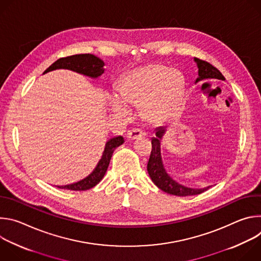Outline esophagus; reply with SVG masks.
Segmentation results:
<instances>
[{
	"instance_id": "34e87169",
	"label": "esophagus",
	"mask_w": 261,
	"mask_h": 261,
	"mask_svg": "<svg viewBox=\"0 0 261 261\" xmlns=\"http://www.w3.org/2000/svg\"><path fill=\"white\" fill-rule=\"evenodd\" d=\"M142 136H143V133L140 129H132V130L128 131V133H127L128 140H135V139H138Z\"/></svg>"
}]
</instances>
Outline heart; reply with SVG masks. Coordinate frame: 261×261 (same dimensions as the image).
I'll list each match as a JSON object with an SVG mask.
<instances>
[{
  "label": "heart",
  "mask_w": 261,
  "mask_h": 261,
  "mask_svg": "<svg viewBox=\"0 0 261 261\" xmlns=\"http://www.w3.org/2000/svg\"><path fill=\"white\" fill-rule=\"evenodd\" d=\"M186 83L181 74L161 64L137 68L123 77L118 86V100H111L116 114L125 106H141L142 117L150 123H160L173 117L181 106Z\"/></svg>",
  "instance_id": "b5f03b06"
}]
</instances>
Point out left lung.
I'll list each match as a JSON object with an SVG mask.
<instances>
[{"mask_svg": "<svg viewBox=\"0 0 261 261\" xmlns=\"http://www.w3.org/2000/svg\"><path fill=\"white\" fill-rule=\"evenodd\" d=\"M194 62L197 64L198 68V77L195 81V84L204 80H221L225 81V77L222 75V73L208 62L202 61L200 59L194 58ZM165 133V127H158L155 130L156 136L152 138V152L150 159L147 162V172L151 176L153 182L162 191L172 194L175 196H189V195H197L207 190L210 187L203 189H193L185 187V186L175 181L169 174L166 172L162 157H161V139Z\"/></svg>", "mask_w": 261, "mask_h": 261, "instance_id": "1", "label": "left lung"}]
</instances>
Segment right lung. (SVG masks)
I'll list each match as a JSON object with an SVG mask.
<instances>
[{
	"label": "right lung",
	"mask_w": 261,
	"mask_h": 261,
	"mask_svg": "<svg viewBox=\"0 0 261 261\" xmlns=\"http://www.w3.org/2000/svg\"><path fill=\"white\" fill-rule=\"evenodd\" d=\"M103 66H104V62L94 55H91V54L74 55V56L61 58L57 60L53 65H50L43 72V74L57 69H68V70H72L77 73L84 74L86 76L97 79L104 73ZM123 143H124L123 136H117L109 139L105 143L104 152L102 154L100 161L98 162L96 168L93 170L91 174H89L86 178L77 182L66 185V186H57V187L60 189L73 190V191H85L95 187V186L103 178L107 170V167L109 165L111 156H113L115 150Z\"/></svg>",
	"instance_id": "1"
}]
</instances>
